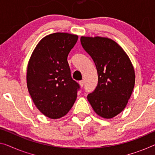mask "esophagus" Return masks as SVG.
<instances>
[{"mask_svg":"<svg viewBox=\"0 0 155 155\" xmlns=\"http://www.w3.org/2000/svg\"><path fill=\"white\" fill-rule=\"evenodd\" d=\"M79 84H80V85L81 86V87H82L83 86H84V80H81V81H80Z\"/></svg>","mask_w":155,"mask_h":155,"instance_id":"obj_1","label":"esophagus"}]
</instances>
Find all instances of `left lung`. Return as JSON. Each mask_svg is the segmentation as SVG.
<instances>
[{"label":"left lung","mask_w":155,"mask_h":155,"mask_svg":"<svg viewBox=\"0 0 155 155\" xmlns=\"http://www.w3.org/2000/svg\"><path fill=\"white\" fill-rule=\"evenodd\" d=\"M84 51L91 56L97 72V85L87 99L97 115L111 118L127 105L135 83L130 59L119 45L105 37L80 39Z\"/></svg>","instance_id":"obj_1"}]
</instances>
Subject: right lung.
<instances>
[{
  "label": "right lung",
  "mask_w": 155,
  "mask_h": 155,
  "mask_svg": "<svg viewBox=\"0 0 155 155\" xmlns=\"http://www.w3.org/2000/svg\"><path fill=\"white\" fill-rule=\"evenodd\" d=\"M77 35L57 32L40 41L29 60L28 91L37 109L50 118L65 116L77 98L80 86L73 80L67 58Z\"/></svg>",
  "instance_id": "right-lung-1"
}]
</instances>
